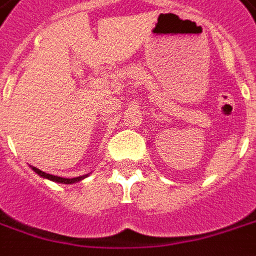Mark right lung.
Here are the masks:
<instances>
[{
  "mask_svg": "<svg viewBox=\"0 0 256 256\" xmlns=\"http://www.w3.org/2000/svg\"><path fill=\"white\" fill-rule=\"evenodd\" d=\"M32 170L38 175H40L42 178H46V179H50V180H53V182H58V184H74V182H80L81 179L86 178V175H82V176H77V178H62V176H54V175H50V174H46V172L40 171L39 168H36V166H32Z\"/></svg>",
  "mask_w": 256,
  "mask_h": 256,
  "instance_id": "right-lung-1",
  "label": "right lung"
}]
</instances>
